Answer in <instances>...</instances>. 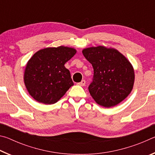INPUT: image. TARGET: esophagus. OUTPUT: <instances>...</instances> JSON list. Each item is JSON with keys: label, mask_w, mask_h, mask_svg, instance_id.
<instances>
[{"label": "esophagus", "mask_w": 155, "mask_h": 155, "mask_svg": "<svg viewBox=\"0 0 155 155\" xmlns=\"http://www.w3.org/2000/svg\"><path fill=\"white\" fill-rule=\"evenodd\" d=\"M77 84H78V85H80V86H84V85H85V80H82L80 83H78Z\"/></svg>", "instance_id": "esophagus-1"}]
</instances>
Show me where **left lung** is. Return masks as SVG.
Returning a JSON list of instances; mask_svg holds the SVG:
<instances>
[{
  "label": "left lung",
  "instance_id": "left-lung-1",
  "mask_svg": "<svg viewBox=\"0 0 155 155\" xmlns=\"http://www.w3.org/2000/svg\"><path fill=\"white\" fill-rule=\"evenodd\" d=\"M83 54L94 69L88 90L96 103L109 108L124 101L135 80L134 70L127 59L117 50L104 46L85 48Z\"/></svg>",
  "mask_w": 155,
  "mask_h": 155
}]
</instances>
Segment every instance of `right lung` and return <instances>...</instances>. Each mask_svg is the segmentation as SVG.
I'll list each match as a JSON object with an SVG mask.
<instances>
[{"label": "right lung", "mask_w": 155, "mask_h": 155, "mask_svg": "<svg viewBox=\"0 0 155 155\" xmlns=\"http://www.w3.org/2000/svg\"><path fill=\"white\" fill-rule=\"evenodd\" d=\"M69 47L41 49L33 54L26 66L24 81L30 95L39 103H57L74 85L64 64L76 54Z\"/></svg>", "instance_id": "add662e5"}]
</instances>
